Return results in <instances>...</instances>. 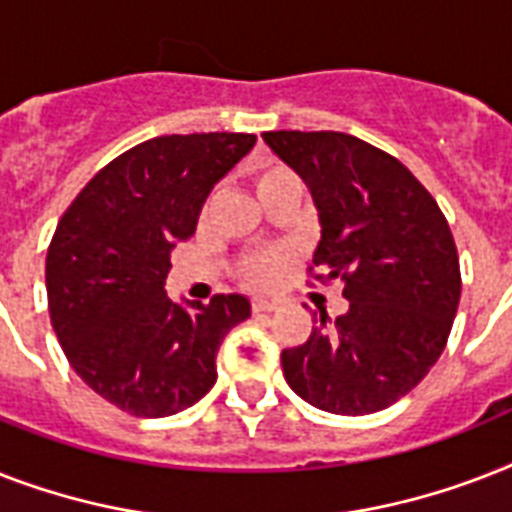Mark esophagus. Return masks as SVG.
I'll use <instances>...</instances> for the list:
<instances>
[{
	"instance_id": "34e87169",
	"label": "esophagus",
	"mask_w": 512,
	"mask_h": 512,
	"mask_svg": "<svg viewBox=\"0 0 512 512\" xmlns=\"http://www.w3.org/2000/svg\"><path fill=\"white\" fill-rule=\"evenodd\" d=\"M252 311L255 313L276 311V300H268V297H255V300H252Z\"/></svg>"
}]
</instances>
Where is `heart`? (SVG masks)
<instances>
[{
	"instance_id": "1",
	"label": "heart",
	"mask_w": 512,
	"mask_h": 512,
	"mask_svg": "<svg viewBox=\"0 0 512 512\" xmlns=\"http://www.w3.org/2000/svg\"><path fill=\"white\" fill-rule=\"evenodd\" d=\"M287 183H297L295 172H289L287 167H281V164H271V167H265V170L257 172L255 177V191L257 196L265 191H271V188H279V185ZM284 257L281 255H263L257 257L255 263L247 268V276L252 284H271L276 279V271H279V265Z\"/></svg>"
}]
</instances>
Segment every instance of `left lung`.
<instances>
[{
	"instance_id": "obj_1",
	"label": "left lung",
	"mask_w": 512,
	"mask_h": 512,
	"mask_svg": "<svg viewBox=\"0 0 512 512\" xmlns=\"http://www.w3.org/2000/svg\"><path fill=\"white\" fill-rule=\"evenodd\" d=\"M263 140L311 191L316 279H340L350 303L281 353L284 377L324 412H380L430 372L452 332L462 281L449 223L404 164L353 135L279 130Z\"/></svg>"
}]
</instances>
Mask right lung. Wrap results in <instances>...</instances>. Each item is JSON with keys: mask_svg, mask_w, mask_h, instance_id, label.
<instances>
[{"mask_svg": "<svg viewBox=\"0 0 512 512\" xmlns=\"http://www.w3.org/2000/svg\"><path fill=\"white\" fill-rule=\"evenodd\" d=\"M252 146L244 132L151 138L60 217L44 271L52 329L74 372L122 412L167 417L207 396L220 342L252 313L244 295L175 303L164 289L170 252Z\"/></svg>", "mask_w": 512, "mask_h": 512, "instance_id": "1", "label": "right lung"}]
</instances>
